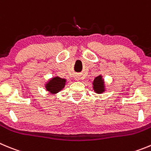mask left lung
<instances>
[{
	"label": "left lung",
	"instance_id": "1",
	"mask_svg": "<svg viewBox=\"0 0 151 151\" xmlns=\"http://www.w3.org/2000/svg\"><path fill=\"white\" fill-rule=\"evenodd\" d=\"M93 88L95 91H96L97 93H102L104 91V81L102 80V77L101 76H98L94 80V82H93Z\"/></svg>",
	"mask_w": 151,
	"mask_h": 151
}]
</instances>
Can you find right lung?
<instances>
[{
    "instance_id": "obj_1",
    "label": "right lung",
    "mask_w": 151,
    "mask_h": 151,
    "mask_svg": "<svg viewBox=\"0 0 151 151\" xmlns=\"http://www.w3.org/2000/svg\"><path fill=\"white\" fill-rule=\"evenodd\" d=\"M65 85V80L56 77L50 80L46 85V88L50 93H57L63 89Z\"/></svg>"
}]
</instances>
